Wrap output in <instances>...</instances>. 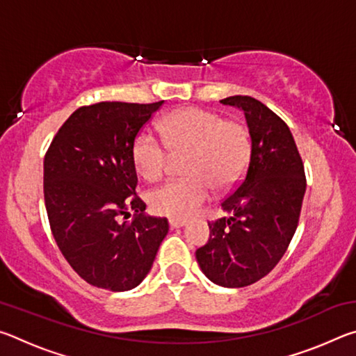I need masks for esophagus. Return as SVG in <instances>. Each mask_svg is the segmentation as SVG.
<instances>
[{
	"mask_svg": "<svg viewBox=\"0 0 356 356\" xmlns=\"http://www.w3.org/2000/svg\"><path fill=\"white\" fill-rule=\"evenodd\" d=\"M186 225L185 220H177V218H171L170 220V226L172 229H177V227H184Z\"/></svg>",
	"mask_w": 356,
	"mask_h": 356,
	"instance_id": "1",
	"label": "esophagus"
}]
</instances>
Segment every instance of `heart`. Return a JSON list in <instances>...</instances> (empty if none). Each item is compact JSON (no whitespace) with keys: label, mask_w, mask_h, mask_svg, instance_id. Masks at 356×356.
<instances>
[{"label":"heart","mask_w":356,"mask_h":356,"mask_svg":"<svg viewBox=\"0 0 356 356\" xmlns=\"http://www.w3.org/2000/svg\"><path fill=\"white\" fill-rule=\"evenodd\" d=\"M160 143L144 130L135 138L131 156L140 176L160 179L171 154H185L186 179L172 180L149 195L155 213L171 218H190L212 196L213 188L225 191L243 179L251 160V136L237 120H225L218 113L202 108L174 111L159 124Z\"/></svg>","instance_id":"heart-1"}]
</instances>
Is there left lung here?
<instances>
[{"instance_id":"1","label":"left lung","mask_w":356,"mask_h":356,"mask_svg":"<svg viewBox=\"0 0 356 356\" xmlns=\"http://www.w3.org/2000/svg\"><path fill=\"white\" fill-rule=\"evenodd\" d=\"M245 114L251 160L242 182L221 202L229 218L209 222V242L196 250L202 273L222 287L264 278L284 256L298 226L305 166L287 124L248 95L220 100Z\"/></svg>"}]
</instances>
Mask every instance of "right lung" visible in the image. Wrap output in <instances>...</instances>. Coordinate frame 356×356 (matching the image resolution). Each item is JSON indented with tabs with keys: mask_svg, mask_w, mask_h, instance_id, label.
I'll return each mask as SVG.
<instances>
[{
	"mask_svg": "<svg viewBox=\"0 0 356 356\" xmlns=\"http://www.w3.org/2000/svg\"><path fill=\"white\" fill-rule=\"evenodd\" d=\"M163 105L100 102L72 113L44 160L48 221L65 261L100 289L124 292L152 268L166 218L144 215L131 156L135 138ZM134 220L125 222L129 212Z\"/></svg>",
	"mask_w": 356,
	"mask_h": 356,
	"instance_id": "1",
	"label": "right lung"
}]
</instances>
